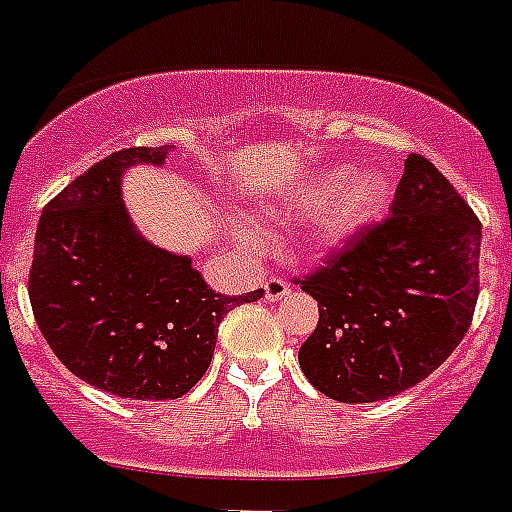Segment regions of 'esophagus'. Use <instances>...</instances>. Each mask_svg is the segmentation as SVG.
I'll return each mask as SVG.
<instances>
[{
  "label": "esophagus",
  "instance_id": "1",
  "mask_svg": "<svg viewBox=\"0 0 512 512\" xmlns=\"http://www.w3.org/2000/svg\"><path fill=\"white\" fill-rule=\"evenodd\" d=\"M288 293L290 285L285 280H280V277H269V280L264 282V298H267V301H282Z\"/></svg>",
  "mask_w": 512,
  "mask_h": 512
}]
</instances>
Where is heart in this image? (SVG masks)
Here are the masks:
<instances>
[{
	"instance_id": "obj_1",
	"label": "heart",
	"mask_w": 512,
	"mask_h": 512,
	"mask_svg": "<svg viewBox=\"0 0 512 512\" xmlns=\"http://www.w3.org/2000/svg\"><path fill=\"white\" fill-rule=\"evenodd\" d=\"M391 198V182L383 171L372 169L354 177L351 166H333L317 171L309 182L298 187L282 206L267 208V216H306L312 211L328 206L322 211L314 237L325 248L346 243L362 227L378 219ZM235 237L248 248H259L267 240V232L259 224L240 222L235 227Z\"/></svg>"
}]
</instances>
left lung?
I'll use <instances>...</instances> for the list:
<instances>
[{
	"label": "left lung",
	"mask_w": 512,
	"mask_h": 512,
	"mask_svg": "<svg viewBox=\"0 0 512 512\" xmlns=\"http://www.w3.org/2000/svg\"><path fill=\"white\" fill-rule=\"evenodd\" d=\"M481 222L428 158L412 153L383 222L306 275L320 322L298 365L335 402L418 386L457 349L478 301Z\"/></svg>",
	"instance_id": "8db88e82"
}]
</instances>
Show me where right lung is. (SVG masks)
I'll list each match as a JSON object with an SVG mask.
<instances>
[{"label": "right lung", "mask_w": 512, "mask_h": 512, "mask_svg": "<svg viewBox=\"0 0 512 512\" xmlns=\"http://www.w3.org/2000/svg\"><path fill=\"white\" fill-rule=\"evenodd\" d=\"M171 145L102 158L49 200L36 227L28 298L49 349L89 386L140 402L185 396L214 357L219 322L264 296H219L192 259L147 243L121 200L129 166Z\"/></svg>", "instance_id": "add662e5"}]
</instances>
